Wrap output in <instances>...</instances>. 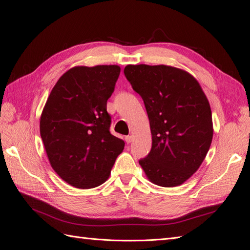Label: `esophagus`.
<instances>
[{
  "instance_id": "esophagus-1",
  "label": "esophagus",
  "mask_w": 250,
  "mask_h": 250,
  "mask_svg": "<svg viewBox=\"0 0 250 250\" xmlns=\"http://www.w3.org/2000/svg\"><path fill=\"white\" fill-rule=\"evenodd\" d=\"M125 141H126L127 144H129L130 142L132 141V136H127V137H125Z\"/></svg>"
}]
</instances>
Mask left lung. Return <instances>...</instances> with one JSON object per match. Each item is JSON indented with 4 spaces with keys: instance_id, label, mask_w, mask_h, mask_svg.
<instances>
[{
    "instance_id": "8db88e82",
    "label": "left lung",
    "mask_w": 250,
    "mask_h": 250,
    "mask_svg": "<svg viewBox=\"0 0 250 250\" xmlns=\"http://www.w3.org/2000/svg\"><path fill=\"white\" fill-rule=\"evenodd\" d=\"M124 75L143 99L150 123V152L139 163L152 183L183 184L198 170L212 141L209 102L189 73L166 65H127Z\"/></svg>"
}]
</instances>
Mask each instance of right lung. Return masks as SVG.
I'll return each instance as SVG.
<instances>
[{"mask_svg":"<svg viewBox=\"0 0 250 250\" xmlns=\"http://www.w3.org/2000/svg\"><path fill=\"white\" fill-rule=\"evenodd\" d=\"M117 65L80 66L59 79L47 100L40 132L51 167L77 188L108 179L125 143L110 133L108 100L120 76Z\"/></svg>","mask_w":250,"mask_h":250,"instance_id":"obj_1","label":"right lung"}]
</instances>
